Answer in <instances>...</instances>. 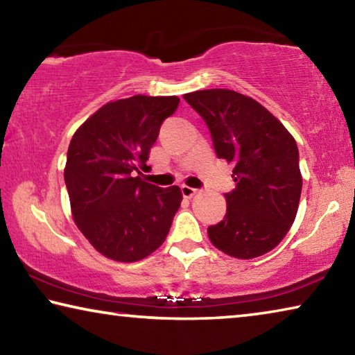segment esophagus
Listing matches in <instances>:
<instances>
[{"mask_svg":"<svg viewBox=\"0 0 355 355\" xmlns=\"http://www.w3.org/2000/svg\"><path fill=\"white\" fill-rule=\"evenodd\" d=\"M196 192H197L196 188H191V186L182 184V194H183V197H186V199H191V197L194 196Z\"/></svg>","mask_w":355,"mask_h":355,"instance_id":"obj_1","label":"esophagus"}]
</instances>
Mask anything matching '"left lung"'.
I'll list each match as a JSON object with an SVG mask.
<instances>
[{"label": "left lung", "mask_w": 355, "mask_h": 355, "mask_svg": "<svg viewBox=\"0 0 355 355\" xmlns=\"http://www.w3.org/2000/svg\"><path fill=\"white\" fill-rule=\"evenodd\" d=\"M183 98L208 125L218 158L233 163L236 188L227 214L208 227L224 254L250 260L279 245L296 218L302 175L296 141L266 107L230 89H207Z\"/></svg>", "instance_id": "1"}]
</instances>
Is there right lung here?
<instances>
[{
  "instance_id": "add662e5",
  "label": "right lung",
  "mask_w": 355,
  "mask_h": 355,
  "mask_svg": "<svg viewBox=\"0 0 355 355\" xmlns=\"http://www.w3.org/2000/svg\"><path fill=\"white\" fill-rule=\"evenodd\" d=\"M180 98L135 95L110 101L76 130L64 180L75 224L101 255L122 263L164 243L182 203L178 186L144 182L150 148Z\"/></svg>"
}]
</instances>
